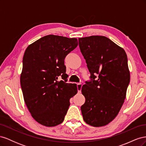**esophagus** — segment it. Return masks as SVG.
<instances>
[{
    "mask_svg": "<svg viewBox=\"0 0 146 146\" xmlns=\"http://www.w3.org/2000/svg\"><path fill=\"white\" fill-rule=\"evenodd\" d=\"M82 87V83H77V90H78V92H79V93H80L81 92Z\"/></svg>",
    "mask_w": 146,
    "mask_h": 146,
    "instance_id": "esophagus-1",
    "label": "esophagus"
}]
</instances>
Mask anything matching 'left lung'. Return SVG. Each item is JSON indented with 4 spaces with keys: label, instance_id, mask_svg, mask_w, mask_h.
Segmentation results:
<instances>
[{
    "label": "left lung",
    "instance_id": "8db88e82",
    "mask_svg": "<svg viewBox=\"0 0 146 146\" xmlns=\"http://www.w3.org/2000/svg\"><path fill=\"white\" fill-rule=\"evenodd\" d=\"M78 43L92 79L82 87L83 120L102 127L117 116L126 98L130 79L127 56L123 48L104 36L79 38Z\"/></svg>",
    "mask_w": 146,
    "mask_h": 146
}]
</instances>
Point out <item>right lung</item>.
I'll return each instance as SVG.
<instances>
[{
    "instance_id": "add662e5",
    "label": "right lung",
    "mask_w": 146,
    "mask_h": 146,
    "mask_svg": "<svg viewBox=\"0 0 146 146\" xmlns=\"http://www.w3.org/2000/svg\"><path fill=\"white\" fill-rule=\"evenodd\" d=\"M78 46L77 38L49 35L30 44L24 52L20 77L24 102L35 121L46 127L62 123L77 93L76 84L66 83L64 60ZM60 75L65 80L57 81Z\"/></svg>"
}]
</instances>
